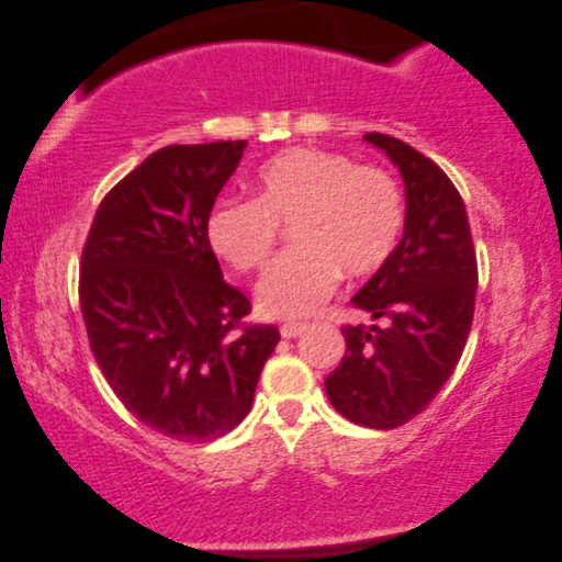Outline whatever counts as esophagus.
Here are the masks:
<instances>
[{
  "label": "esophagus",
  "instance_id": "obj_1",
  "mask_svg": "<svg viewBox=\"0 0 562 562\" xmlns=\"http://www.w3.org/2000/svg\"><path fill=\"white\" fill-rule=\"evenodd\" d=\"M303 328H306L303 324H283L281 326V336L283 338H296V336L303 334Z\"/></svg>",
  "mask_w": 562,
  "mask_h": 562
}]
</instances>
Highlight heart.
Wrapping results in <instances>:
<instances>
[{"label":"heart","mask_w":562,"mask_h":562,"mask_svg":"<svg viewBox=\"0 0 562 562\" xmlns=\"http://www.w3.org/2000/svg\"><path fill=\"white\" fill-rule=\"evenodd\" d=\"M406 224L403 191L389 171L321 149H289L256 173V196L226 199L206 221L209 246L232 269L259 271L291 226L293 248L256 289L269 318H303L324 306L341 273L379 271Z\"/></svg>","instance_id":"1"}]
</instances>
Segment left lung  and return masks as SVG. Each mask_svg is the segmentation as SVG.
Returning <instances> with one entry per match:
<instances>
[{"instance_id":"left-lung-1","label":"left lung","mask_w":562,"mask_h":562,"mask_svg":"<svg viewBox=\"0 0 562 562\" xmlns=\"http://www.w3.org/2000/svg\"><path fill=\"white\" fill-rule=\"evenodd\" d=\"M406 183V226L351 299L385 326H344L346 353L326 379L330 406L366 428H398L443 389L471 334L477 261L463 199L428 156L371 132Z\"/></svg>"}]
</instances>
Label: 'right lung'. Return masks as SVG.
I'll use <instances>...</instances> for the list:
<instances>
[{
    "mask_svg": "<svg viewBox=\"0 0 562 562\" xmlns=\"http://www.w3.org/2000/svg\"><path fill=\"white\" fill-rule=\"evenodd\" d=\"M246 142L173 144L116 183L91 221L79 306L91 353L124 408L183 443L226 436L251 411L279 328L246 324L206 221Z\"/></svg>",
    "mask_w": 562,
    "mask_h": 562,
    "instance_id": "add662e5",
    "label": "right lung"
}]
</instances>
